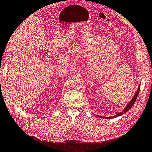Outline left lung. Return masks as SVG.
<instances>
[{"label": "left lung", "mask_w": 152, "mask_h": 152, "mask_svg": "<svg viewBox=\"0 0 152 152\" xmlns=\"http://www.w3.org/2000/svg\"><path fill=\"white\" fill-rule=\"evenodd\" d=\"M140 86H139V87H138V90H137V91L136 92V94L134 95V96L133 97L131 101H130V102L129 104H128L127 106L126 107V108L124 109V111L119 113L117 114V115L114 116V117H101V118H115V117H118V116H121V115H123V114L124 113L127 112L128 111H129V109H130V108L132 107V105H134V103H135L136 99H137V97H138V94H139V91H140ZM98 117H99V116H98Z\"/></svg>", "instance_id": "1"}]
</instances>
